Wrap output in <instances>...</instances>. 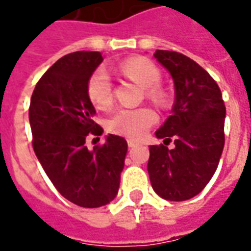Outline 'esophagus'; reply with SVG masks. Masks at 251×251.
<instances>
[{
  "label": "esophagus",
  "mask_w": 251,
  "mask_h": 251,
  "mask_svg": "<svg viewBox=\"0 0 251 251\" xmlns=\"http://www.w3.org/2000/svg\"><path fill=\"white\" fill-rule=\"evenodd\" d=\"M127 143H128L129 148H135V146H138V145H139V142H136V141H134V139H128V141H127Z\"/></svg>",
  "instance_id": "34e87169"
}]
</instances>
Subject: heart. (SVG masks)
<instances>
[{
  "label": "heart",
  "mask_w": 251,
  "mask_h": 251,
  "mask_svg": "<svg viewBox=\"0 0 251 251\" xmlns=\"http://www.w3.org/2000/svg\"><path fill=\"white\" fill-rule=\"evenodd\" d=\"M120 75L128 77L148 89V96L161 98V91L155 86L160 82V71L148 58L134 57L120 63L116 67ZM87 96L93 105L98 109H108L113 102V84L112 77L105 68H98L93 72L87 82ZM157 113L151 108H119L109 116L106 126L109 131L129 138H141L154 123Z\"/></svg>",
  "instance_id": "obj_1"
}]
</instances>
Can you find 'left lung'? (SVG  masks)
<instances>
[{"label": "left lung", "instance_id": "obj_1", "mask_svg": "<svg viewBox=\"0 0 251 251\" xmlns=\"http://www.w3.org/2000/svg\"><path fill=\"white\" fill-rule=\"evenodd\" d=\"M154 58L174 80L175 102L171 116L155 131L171 142L150 146L148 172L151 187L167 201H187L200 194L215 175L224 148L226 105L217 83L194 60L169 50Z\"/></svg>", "mask_w": 251, "mask_h": 251}]
</instances>
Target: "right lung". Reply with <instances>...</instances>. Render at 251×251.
Listing matches in <instances>:
<instances>
[{"mask_svg":"<svg viewBox=\"0 0 251 251\" xmlns=\"http://www.w3.org/2000/svg\"><path fill=\"white\" fill-rule=\"evenodd\" d=\"M100 51L61 57L36 83L28 110L32 146L46 175L68 201L100 208L113 201L127 155V141L108 134L102 146L89 150L86 138L102 135L93 122L96 108L87 82L102 63Z\"/></svg>","mask_w":251,"mask_h":251,"instance_id":"1","label":"right lung"}]
</instances>
